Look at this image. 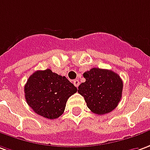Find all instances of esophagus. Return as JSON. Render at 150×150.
Here are the masks:
<instances>
[{
  "label": "esophagus",
  "mask_w": 150,
  "mask_h": 150,
  "mask_svg": "<svg viewBox=\"0 0 150 150\" xmlns=\"http://www.w3.org/2000/svg\"><path fill=\"white\" fill-rule=\"evenodd\" d=\"M73 83H74V85H75L76 88H78V86L79 85V81L78 79H75Z\"/></svg>",
  "instance_id": "obj_1"
}]
</instances>
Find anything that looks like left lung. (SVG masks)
<instances>
[{"instance_id": "obj_1", "label": "left lung", "mask_w": 150, "mask_h": 150, "mask_svg": "<svg viewBox=\"0 0 150 150\" xmlns=\"http://www.w3.org/2000/svg\"><path fill=\"white\" fill-rule=\"evenodd\" d=\"M85 82L79 86L78 93L84 97L87 106L97 115L114 110L122 97V81L115 72L92 68L83 73Z\"/></svg>"}]
</instances>
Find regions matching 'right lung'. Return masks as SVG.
<instances>
[{
    "instance_id": "right-lung-1",
    "label": "right lung",
    "mask_w": 150,
    "mask_h": 150,
    "mask_svg": "<svg viewBox=\"0 0 150 150\" xmlns=\"http://www.w3.org/2000/svg\"><path fill=\"white\" fill-rule=\"evenodd\" d=\"M76 92L77 88L65 76L50 69L34 72L24 86L28 105L37 115L50 119L63 114L67 99Z\"/></svg>"
}]
</instances>
